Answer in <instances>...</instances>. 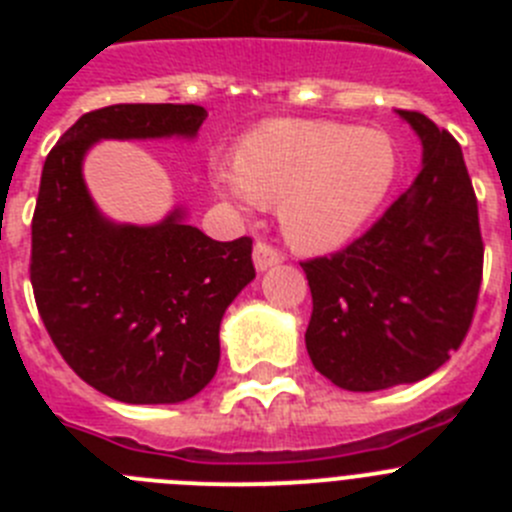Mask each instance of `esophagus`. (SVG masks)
Returning a JSON list of instances; mask_svg holds the SVG:
<instances>
[{"label":"esophagus","mask_w":512,"mask_h":512,"mask_svg":"<svg viewBox=\"0 0 512 512\" xmlns=\"http://www.w3.org/2000/svg\"><path fill=\"white\" fill-rule=\"evenodd\" d=\"M277 264H282V253L277 248H271L269 243H256V248H253V266H256V271H266Z\"/></svg>","instance_id":"1"}]
</instances>
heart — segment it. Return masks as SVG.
Instances as JSON below:
<instances>
[{
  "instance_id": "obj_1",
  "label": "heart",
  "mask_w": 512,
  "mask_h": 512,
  "mask_svg": "<svg viewBox=\"0 0 512 512\" xmlns=\"http://www.w3.org/2000/svg\"><path fill=\"white\" fill-rule=\"evenodd\" d=\"M390 135L338 122L271 120L241 140L235 164L215 161L212 187L243 210L277 202L287 241L302 251L346 243L390 192Z\"/></svg>"
}]
</instances>
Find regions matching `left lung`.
Listing matches in <instances>:
<instances>
[{
  "mask_svg": "<svg viewBox=\"0 0 512 512\" xmlns=\"http://www.w3.org/2000/svg\"><path fill=\"white\" fill-rule=\"evenodd\" d=\"M423 169L343 251L302 264L312 292V366L348 392L420 382L467 336L482 282L477 197L461 148L420 112L397 110Z\"/></svg>",
  "mask_w": 512,
  "mask_h": 512,
  "instance_id": "8db88e82",
  "label": "left lung"
}]
</instances>
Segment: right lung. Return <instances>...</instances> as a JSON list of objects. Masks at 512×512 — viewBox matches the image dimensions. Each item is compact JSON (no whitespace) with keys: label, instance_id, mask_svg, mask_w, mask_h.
<instances>
[{"label":"right lung","instance_id":"1","mask_svg":"<svg viewBox=\"0 0 512 512\" xmlns=\"http://www.w3.org/2000/svg\"><path fill=\"white\" fill-rule=\"evenodd\" d=\"M200 104L87 112L48 153L33 215L30 282L53 343L87 384L130 405H174L220 364V323L256 277L251 238L212 241L174 207L161 223H115L84 182L99 140H194Z\"/></svg>","mask_w":512,"mask_h":512}]
</instances>
